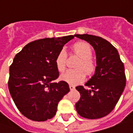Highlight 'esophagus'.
<instances>
[{"label": "esophagus", "instance_id": "obj_1", "mask_svg": "<svg viewBox=\"0 0 133 133\" xmlns=\"http://www.w3.org/2000/svg\"><path fill=\"white\" fill-rule=\"evenodd\" d=\"M69 88L70 90H73L75 89V87L74 86V85H70Z\"/></svg>", "mask_w": 133, "mask_h": 133}]
</instances>
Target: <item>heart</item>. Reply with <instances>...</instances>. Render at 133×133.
I'll return each instance as SVG.
<instances>
[{"mask_svg":"<svg viewBox=\"0 0 133 133\" xmlns=\"http://www.w3.org/2000/svg\"><path fill=\"white\" fill-rule=\"evenodd\" d=\"M73 53L78 55L81 60L76 65L78 69H70L66 70L61 75L62 81L66 82L70 85H77L85 81L86 73L88 75H92L95 70V63L91 57L92 55V49L90 45L86 42L81 41L74 44L72 47ZM67 52L64 48L58 52L55 60L56 68L59 72L65 70L67 65Z\"/></svg>","mask_w":133,"mask_h":133,"instance_id":"1","label":"heart"}]
</instances>
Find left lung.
<instances>
[{"label":"left lung","mask_w":133,"mask_h":133,"mask_svg":"<svg viewBox=\"0 0 133 133\" xmlns=\"http://www.w3.org/2000/svg\"><path fill=\"white\" fill-rule=\"evenodd\" d=\"M74 36L89 43L95 49L97 66L95 74L85 85L76 87L81 98L75 108L81 116L98 119L108 115L115 108L125 89L126 77L123 63L117 49L105 39L95 35Z\"/></svg>","instance_id":"1"}]
</instances>
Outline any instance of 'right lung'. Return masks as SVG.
I'll use <instances>...</instances> for the list:
<instances>
[{"label":"right lung","mask_w":133,"mask_h":133,"mask_svg":"<svg viewBox=\"0 0 133 133\" xmlns=\"http://www.w3.org/2000/svg\"><path fill=\"white\" fill-rule=\"evenodd\" d=\"M73 38L36 40L16 55L8 84L17 108L25 117L45 121L55 116L59 101L70 91L66 82H52L59 76L55 60L64 45Z\"/></svg>","instance_id":"obj_1"}]
</instances>
